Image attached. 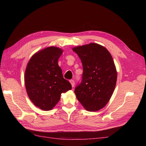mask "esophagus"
<instances>
[{
	"instance_id": "obj_1",
	"label": "esophagus",
	"mask_w": 146,
	"mask_h": 146,
	"mask_svg": "<svg viewBox=\"0 0 146 146\" xmlns=\"http://www.w3.org/2000/svg\"><path fill=\"white\" fill-rule=\"evenodd\" d=\"M70 83H71V86H72V87H74V86H75V82H74V80H70Z\"/></svg>"
}]
</instances>
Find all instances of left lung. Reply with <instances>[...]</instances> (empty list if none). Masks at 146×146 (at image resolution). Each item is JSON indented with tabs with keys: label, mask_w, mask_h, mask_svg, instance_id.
Listing matches in <instances>:
<instances>
[{
	"label": "left lung",
	"mask_w": 146,
	"mask_h": 146,
	"mask_svg": "<svg viewBox=\"0 0 146 146\" xmlns=\"http://www.w3.org/2000/svg\"><path fill=\"white\" fill-rule=\"evenodd\" d=\"M72 49L83 68L82 83L75 90L76 97L87 111L100 110L110 100L116 85L117 72L112 56L104 46L97 43Z\"/></svg>",
	"instance_id": "8db88e82"
}]
</instances>
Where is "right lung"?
<instances>
[{
    "mask_svg": "<svg viewBox=\"0 0 146 146\" xmlns=\"http://www.w3.org/2000/svg\"><path fill=\"white\" fill-rule=\"evenodd\" d=\"M63 52L55 46L45 48L34 54L27 64L24 83L27 95L34 105L42 110L52 109L62 93L71 89L58 63Z\"/></svg>",
    "mask_w": 146,
    "mask_h": 146,
    "instance_id": "right-lung-1",
    "label": "right lung"
}]
</instances>
